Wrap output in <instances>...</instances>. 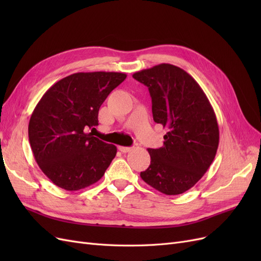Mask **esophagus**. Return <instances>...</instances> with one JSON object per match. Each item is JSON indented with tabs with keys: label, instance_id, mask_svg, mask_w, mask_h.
Returning a JSON list of instances; mask_svg holds the SVG:
<instances>
[{
	"label": "esophagus",
	"instance_id": "1",
	"mask_svg": "<svg viewBox=\"0 0 261 261\" xmlns=\"http://www.w3.org/2000/svg\"><path fill=\"white\" fill-rule=\"evenodd\" d=\"M132 149H133L132 147H123V146H120V147H118V150H120L121 152H124V153H126V152H129Z\"/></svg>",
	"mask_w": 261,
	"mask_h": 261
}]
</instances>
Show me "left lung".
<instances>
[{"label":"left lung","mask_w":261,"mask_h":261,"mask_svg":"<svg viewBox=\"0 0 261 261\" xmlns=\"http://www.w3.org/2000/svg\"><path fill=\"white\" fill-rule=\"evenodd\" d=\"M133 77L148 87L153 121L168 129L161 148L148 149L151 161L140 177L162 194H183L203 176L216 156L215 111L198 83L175 65L163 63Z\"/></svg>","instance_id":"8db88e82"}]
</instances>
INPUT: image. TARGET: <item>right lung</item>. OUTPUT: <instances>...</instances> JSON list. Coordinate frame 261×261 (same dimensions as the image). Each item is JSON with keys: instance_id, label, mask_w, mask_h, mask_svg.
Here are the masks:
<instances>
[{"instance_id": "right-lung-1", "label": "right lung", "mask_w": 261, "mask_h": 261, "mask_svg": "<svg viewBox=\"0 0 261 261\" xmlns=\"http://www.w3.org/2000/svg\"><path fill=\"white\" fill-rule=\"evenodd\" d=\"M124 73H76L55 83L31 114L28 136L39 168L52 183L75 192L103 176L116 147L87 129L98 125L101 105Z\"/></svg>"}]
</instances>
